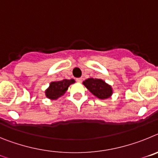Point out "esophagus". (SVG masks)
Listing matches in <instances>:
<instances>
[{
	"label": "esophagus",
	"mask_w": 158,
	"mask_h": 158,
	"mask_svg": "<svg viewBox=\"0 0 158 158\" xmlns=\"http://www.w3.org/2000/svg\"><path fill=\"white\" fill-rule=\"evenodd\" d=\"M82 80H83V79H82L81 77H80V78H77V81L79 82V83H81V82H82Z\"/></svg>",
	"instance_id": "obj_1"
}]
</instances>
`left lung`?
I'll return each instance as SVG.
<instances>
[{"mask_svg":"<svg viewBox=\"0 0 158 158\" xmlns=\"http://www.w3.org/2000/svg\"><path fill=\"white\" fill-rule=\"evenodd\" d=\"M83 85L93 96L100 100L110 98L113 94V89L109 84L102 79L88 78L83 81Z\"/></svg>","mask_w":158,"mask_h":158,"instance_id":"obj_1","label":"left lung"}]
</instances>
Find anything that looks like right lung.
<instances>
[{
	"label": "right lung",
	"mask_w": 158,
	"mask_h": 158,
	"mask_svg": "<svg viewBox=\"0 0 158 158\" xmlns=\"http://www.w3.org/2000/svg\"><path fill=\"white\" fill-rule=\"evenodd\" d=\"M73 83H75L74 79L51 81L49 87L45 90V96L51 100H58L66 93L69 85Z\"/></svg>",
	"instance_id": "right-lung-1"
}]
</instances>
